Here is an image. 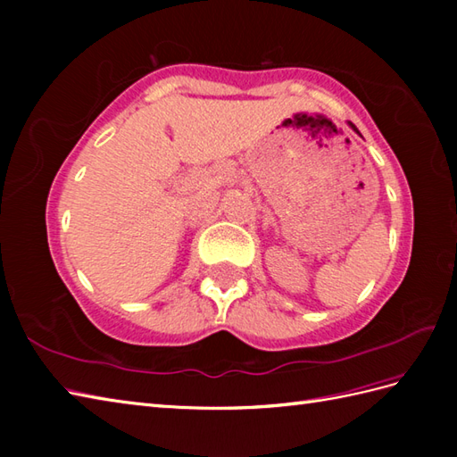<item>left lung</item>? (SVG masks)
Wrapping results in <instances>:
<instances>
[{
	"label": "left lung",
	"instance_id": "left-lung-1",
	"mask_svg": "<svg viewBox=\"0 0 457 457\" xmlns=\"http://www.w3.org/2000/svg\"><path fill=\"white\" fill-rule=\"evenodd\" d=\"M349 125H352V129H353V131H357V128H355V125H353L352 121H349ZM357 133H359V131H357Z\"/></svg>",
	"mask_w": 457,
	"mask_h": 457
}]
</instances>
